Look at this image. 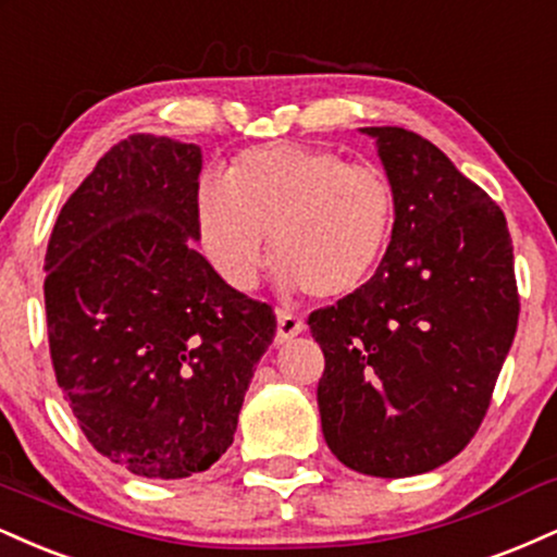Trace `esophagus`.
Here are the masks:
<instances>
[{
  "label": "esophagus",
  "mask_w": 557,
  "mask_h": 557,
  "mask_svg": "<svg viewBox=\"0 0 557 557\" xmlns=\"http://www.w3.org/2000/svg\"><path fill=\"white\" fill-rule=\"evenodd\" d=\"M302 331H305L302 318H297L294 312L278 310V331H276L278 342H289V338H294L297 333H302Z\"/></svg>",
  "instance_id": "1"
}]
</instances>
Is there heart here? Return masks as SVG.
Here are the masks:
<instances>
[{"label": "heart", "mask_w": 557, "mask_h": 557, "mask_svg": "<svg viewBox=\"0 0 557 557\" xmlns=\"http://www.w3.org/2000/svg\"><path fill=\"white\" fill-rule=\"evenodd\" d=\"M202 255L226 286L250 292L268 263L294 292L342 299L381 265L396 226V187L381 166L310 146L239 153L226 180L206 174L195 193Z\"/></svg>", "instance_id": "1"}]
</instances>
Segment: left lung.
Here are the masks:
<instances>
[{"mask_svg":"<svg viewBox=\"0 0 557 557\" xmlns=\"http://www.w3.org/2000/svg\"><path fill=\"white\" fill-rule=\"evenodd\" d=\"M396 187V226L362 289L310 312L325 357L323 435L370 476L424 474L467 448L519 323L506 215L422 135L364 127Z\"/></svg>","mask_w":557,"mask_h":557,"instance_id":"obj_1","label":"left lung"}]
</instances>
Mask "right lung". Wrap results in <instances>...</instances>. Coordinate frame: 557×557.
<instances>
[{"label":"right lung","mask_w":557,"mask_h":557,"mask_svg":"<svg viewBox=\"0 0 557 557\" xmlns=\"http://www.w3.org/2000/svg\"><path fill=\"white\" fill-rule=\"evenodd\" d=\"M200 148L129 135L64 202L46 247L57 385L98 454L148 480L226 454L273 307L226 286L198 250Z\"/></svg>","instance_id":"obj_1"}]
</instances>
